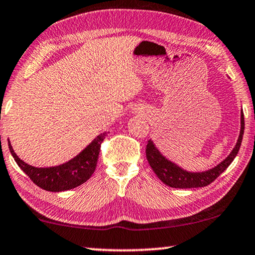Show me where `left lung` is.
Wrapping results in <instances>:
<instances>
[{
    "label": "left lung",
    "mask_w": 255,
    "mask_h": 255,
    "mask_svg": "<svg viewBox=\"0 0 255 255\" xmlns=\"http://www.w3.org/2000/svg\"><path fill=\"white\" fill-rule=\"evenodd\" d=\"M244 113L242 111L241 115V132H239V137L237 139L236 145H235L234 150L228 157L216 165L214 168H211L206 170V172L200 173H192L188 172V170L182 169L176 164H174L168 159H166L164 155L160 153L152 140H147L146 144V159L149 161L151 168L153 169L155 175L159 177V180L164 182L166 185L170 188H177V189H191V188H201L206 187V185L211 184L213 181H215L221 174L225 172L231 162L234 161L235 157H236L239 147H241L243 135H244Z\"/></svg>",
    "instance_id": "8db88e82"
}]
</instances>
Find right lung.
Instances as JSON below:
<instances>
[{
  "label": "right lung",
  "instance_id": "add662e5",
  "mask_svg": "<svg viewBox=\"0 0 255 255\" xmlns=\"http://www.w3.org/2000/svg\"><path fill=\"white\" fill-rule=\"evenodd\" d=\"M105 136L106 132L98 135L85 150L80 152L77 157L71 159L70 161L59 166L47 167V168H37L22 161L14 153L10 142L9 149L17 165L33 181V183L47 191L59 192L77 188L89 180L97 166L101 144Z\"/></svg>",
  "mask_w": 255,
  "mask_h": 255
}]
</instances>
